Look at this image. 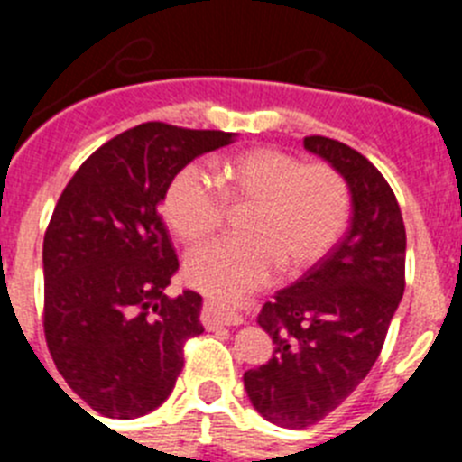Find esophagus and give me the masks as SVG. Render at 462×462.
<instances>
[{
    "label": "esophagus",
    "mask_w": 462,
    "mask_h": 462,
    "mask_svg": "<svg viewBox=\"0 0 462 462\" xmlns=\"http://www.w3.org/2000/svg\"><path fill=\"white\" fill-rule=\"evenodd\" d=\"M208 317H210L212 324L217 326H238L243 324V317L238 312H234L231 308H226L224 303H217V300H208Z\"/></svg>",
    "instance_id": "1"
}]
</instances>
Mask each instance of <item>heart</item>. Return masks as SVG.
Segmentation results:
<instances>
[{"label":"heart","instance_id":"obj_1","mask_svg":"<svg viewBox=\"0 0 462 462\" xmlns=\"http://www.w3.org/2000/svg\"><path fill=\"white\" fill-rule=\"evenodd\" d=\"M219 187L189 164L164 194V219L187 245L222 226L226 203L247 206L243 238H224L185 261L191 287L219 300H238L263 287L277 266L289 275L310 271L345 234L352 196L345 178L326 164H303L277 148L231 154L219 166Z\"/></svg>","mask_w":462,"mask_h":462}]
</instances>
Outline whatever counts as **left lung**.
<instances>
[{
	"label": "left lung",
	"mask_w": 462,
	"mask_h": 462,
	"mask_svg": "<svg viewBox=\"0 0 462 462\" xmlns=\"http://www.w3.org/2000/svg\"><path fill=\"white\" fill-rule=\"evenodd\" d=\"M303 145L345 178L352 217L336 247L256 317L275 349L243 374L245 391L282 428L312 426L352 395L377 361L405 291L407 236L389 182L345 143L308 136Z\"/></svg>",
	"instance_id": "left-lung-1"
}]
</instances>
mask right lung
Segmentation results:
<instances>
[{"mask_svg":"<svg viewBox=\"0 0 462 462\" xmlns=\"http://www.w3.org/2000/svg\"><path fill=\"white\" fill-rule=\"evenodd\" d=\"M236 134L145 122L76 171L43 238V330L64 382L94 411L136 419L171 395L201 336L203 298L164 289L178 256L159 217L171 180Z\"/></svg>","mask_w":462,"mask_h":462,"instance_id":"1","label":"right lung"}]
</instances>
